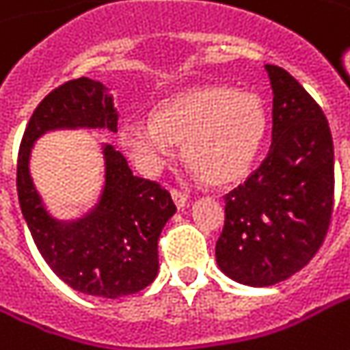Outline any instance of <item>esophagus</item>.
I'll list each match as a JSON object with an SVG mask.
<instances>
[{
  "instance_id": "34e87169",
  "label": "esophagus",
  "mask_w": 350,
  "mask_h": 350,
  "mask_svg": "<svg viewBox=\"0 0 350 350\" xmlns=\"http://www.w3.org/2000/svg\"><path fill=\"white\" fill-rule=\"evenodd\" d=\"M170 194H172V200H174V204L178 206V208L188 206V196L184 194V192H180L178 188H172V190H170Z\"/></svg>"
}]
</instances>
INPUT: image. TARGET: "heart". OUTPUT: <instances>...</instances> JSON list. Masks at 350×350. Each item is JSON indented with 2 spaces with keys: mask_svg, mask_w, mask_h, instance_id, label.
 I'll return each mask as SVG.
<instances>
[{
  "mask_svg": "<svg viewBox=\"0 0 350 350\" xmlns=\"http://www.w3.org/2000/svg\"><path fill=\"white\" fill-rule=\"evenodd\" d=\"M267 126L263 100L228 85H196L158 103L148 120H129L118 138L134 162L156 170L182 146L198 180L226 186L252 166Z\"/></svg>",
  "mask_w": 350,
  "mask_h": 350,
  "instance_id": "b5f03b06",
  "label": "heart"
}]
</instances>
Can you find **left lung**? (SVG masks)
Here are the masks:
<instances>
[{"instance_id": "8db88e82", "label": "left lung", "mask_w": 350, "mask_h": 350, "mask_svg": "<svg viewBox=\"0 0 350 350\" xmlns=\"http://www.w3.org/2000/svg\"><path fill=\"white\" fill-rule=\"evenodd\" d=\"M271 89V144L243 184L226 194L217 237L219 269L265 287L291 278L323 245L333 216L335 152L329 122L297 79L265 65Z\"/></svg>"}]
</instances>
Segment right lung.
<instances>
[{"label":"right lung","instance_id":"right-lung-1","mask_svg":"<svg viewBox=\"0 0 350 350\" xmlns=\"http://www.w3.org/2000/svg\"><path fill=\"white\" fill-rule=\"evenodd\" d=\"M61 126L116 133L109 89L87 77L72 79L33 111L17 156V196L33 241L53 273L81 293L109 299L138 293L158 273V239L176 212L172 196L154 180L133 176L124 156L105 146L107 184L93 214L75 224L49 217L29 176V152L35 138Z\"/></svg>","mask_w":350,"mask_h":350}]
</instances>
